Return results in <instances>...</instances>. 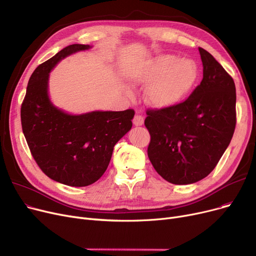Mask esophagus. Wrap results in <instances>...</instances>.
<instances>
[{
    "mask_svg": "<svg viewBox=\"0 0 256 256\" xmlns=\"http://www.w3.org/2000/svg\"><path fill=\"white\" fill-rule=\"evenodd\" d=\"M132 124H134V126H142L144 124L143 116H141L139 114H136L135 116H134V118H132Z\"/></svg>",
    "mask_w": 256,
    "mask_h": 256,
    "instance_id": "esophagus-1",
    "label": "esophagus"
}]
</instances>
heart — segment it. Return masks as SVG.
Wrapping results in <instances>:
<instances>
[{"mask_svg": "<svg viewBox=\"0 0 256 256\" xmlns=\"http://www.w3.org/2000/svg\"><path fill=\"white\" fill-rule=\"evenodd\" d=\"M128 76L138 86L150 84L145 91L146 102L164 109L178 104L190 93L198 78V68L191 60L164 55L132 67Z\"/></svg>", "mask_w": 256, "mask_h": 256, "instance_id": "heart-1", "label": "heart"}]
</instances>
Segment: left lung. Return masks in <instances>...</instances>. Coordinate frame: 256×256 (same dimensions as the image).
<instances>
[{
    "label": "left lung",
    "instance_id": "left-lung-1",
    "mask_svg": "<svg viewBox=\"0 0 256 256\" xmlns=\"http://www.w3.org/2000/svg\"><path fill=\"white\" fill-rule=\"evenodd\" d=\"M204 78L186 100L147 109V154L156 171L174 184L206 178L230 145L236 124V85L222 65L199 48Z\"/></svg>",
    "mask_w": 256,
    "mask_h": 256
}]
</instances>
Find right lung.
Instances as JSON below:
<instances>
[{
    "instance_id": "1",
    "label": "right lung",
    "mask_w": 256,
    "mask_h": 256,
    "mask_svg": "<svg viewBox=\"0 0 256 256\" xmlns=\"http://www.w3.org/2000/svg\"><path fill=\"white\" fill-rule=\"evenodd\" d=\"M88 44H72L40 64L32 74L20 108L24 138L46 176L70 186H86L102 178L115 144L132 128V109L70 115L54 106L48 74L61 59Z\"/></svg>"
}]
</instances>
